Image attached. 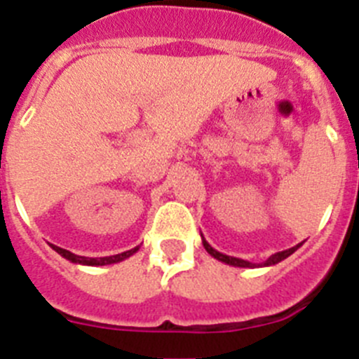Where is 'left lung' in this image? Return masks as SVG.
Returning <instances> with one entry per match:
<instances>
[{"label": "left lung", "instance_id": "left-lung-1", "mask_svg": "<svg viewBox=\"0 0 359 359\" xmlns=\"http://www.w3.org/2000/svg\"><path fill=\"white\" fill-rule=\"evenodd\" d=\"M202 244H203V248H205V250H207V253H209L210 257H214V259H216V260H219V262H225V264H229V266H233V267H255V264L248 262V260L237 259V257H229V255H225V253H219V251L214 250V248L210 246V244L207 243L205 239H203V236H202ZM299 246H303V243L296 244V246H294V248H289V250L278 251V253H274V255H271L269 259H267L266 262L262 264V266H264V267H267V266H274V264L281 262V260H285L287 257L292 255L294 251H296L297 248H299Z\"/></svg>", "mask_w": 359, "mask_h": 359}]
</instances>
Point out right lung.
Masks as SVG:
<instances>
[{"instance_id":"add662e5","label":"right lung","mask_w":359,"mask_h":359,"mask_svg":"<svg viewBox=\"0 0 359 359\" xmlns=\"http://www.w3.org/2000/svg\"><path fill=\"white\" fill-rule=\"evenodd\" d=\"M51 248L56 251V253H60L63 259L70 260V262H74V264H81V266H109V264H116V262H122V260L129 259L130 255H134V253L140 250V246H136V248H133V250L123 251V253H118V255L100 257V259H88V257L74 255V253H70L69 250H63V248L55 246V244H51Z\"/></svg>"}]
</instances>
